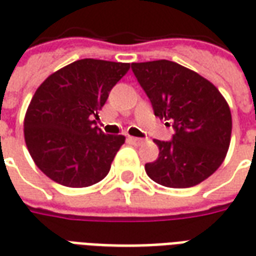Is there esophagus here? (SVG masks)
Listing matches in <instances>:
<instances>
[{"label":"esophagus","mask_w":256,"mask_h":256,"mask_svg":"<svg viewBox=\"0 0 256 256\" xmlns=\"http://www.w3.org/2000/svg\"><path fill=\"white\" fill-rule=\"evenodd\" d=\"M128 142H132L134 145H140L142 144V140L141 138H137V137H128Z\"/></svg>","instance_id":"esophagus-1"}]
</instances>
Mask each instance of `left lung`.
<instances>
[{
	"label": "left lung",
	"mask_w": 256,
	"mask_h": 256,
	"mask_svg": "<svg viewBox=\"0 0 256 256\" xmlns=\"http://www.w3.org/2000/svg\"><path fill=\"white\" fill-rule=\"evenodd\" d=\"M155 116L172 123L170 141L155 140L159 156L145 164L150 180L167 188H190L222 164L232 134L230 108L210 80L174 62L132 64ZM167 123V124H170Z\"/></svg>",
	"instance_id": "8db88e82"
}]
</instances>
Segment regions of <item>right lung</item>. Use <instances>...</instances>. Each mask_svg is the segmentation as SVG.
<instances>
[{
    "label": "right lung",
    "mask_w": 256,
    "mask_h": 256,
    "mask_svg": "<svg viewBox=\"0 0 256 256\" xmlns=\"http://www.w3.org/2000/svg\"><path fill=\"white\" fill-rule=\"evenodd\" d=\"M128 68V63L82 58L53 72L36 89L26 112V145L54 182L84 188L110 172L124 136L104 134L94 118Z\"/></svg>",
    "instance_id": "add662e5"
}]
</instances>
